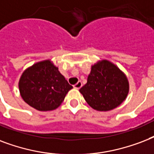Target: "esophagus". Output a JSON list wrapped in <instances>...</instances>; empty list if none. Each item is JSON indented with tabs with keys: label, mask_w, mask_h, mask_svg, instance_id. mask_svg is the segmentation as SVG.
I'll list each match as a JSON object with an SVG mask.
<instances>
[{
	"label": "esophagus",
	"mask_w": 154,
	"mask_h": 154,
	"mask_svg": "<svg viewBox=\"0 0 154 154\" xmlns=\"http://www.w3.org/2000/svg\"><path fill=\"white\" fill-rule=\"evenodd\" d=\"M81 87H82V82L81 81H79L78 83L74 85V88H75V89H79Z\"/></svg>",
	"instance_id": "esophagus-1"
}]
</instances>
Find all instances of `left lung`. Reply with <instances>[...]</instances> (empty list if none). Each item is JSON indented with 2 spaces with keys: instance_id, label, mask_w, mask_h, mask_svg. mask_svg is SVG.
Segmentation results:
<instances>
[{
  "instance_id": "left-lung-1",
  "label": "left lung",
  "mask_w": 154,
  "mask_h": 154,
  "mask_svg": "<svg viewBox=\"0 0 154 154\" xmlns=\"http://www.w3.org/2000/svg\"><path fill=\"white\" fill-rule=\"evenodd\" d=\"M79 91L92 108L109 111L125 100L128 92V79L117 66L103 60L91 66L88 82Z\"/></svg>"
}]
</instances>
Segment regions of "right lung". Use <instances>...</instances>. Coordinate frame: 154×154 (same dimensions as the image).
I'll use <instances>...</instances> for the list:
<instances>
[{
  "label": "right lung",
  "mask_w": 154,
  "mask_h": 154,
  "mask_svg": "<svg viewBox=\"0 0 154 154\" xmlns=\"http://www.w3.org/2000/svg\"><path fill=\"white\" fill-rule=\"evenodd\" d=\"M18 86L24 101L39 111L56 109L73 88L50 60L38 63L26 70Z\"/></svg>",
  "instance_id": "right-lung-1"
}]
</instances>
